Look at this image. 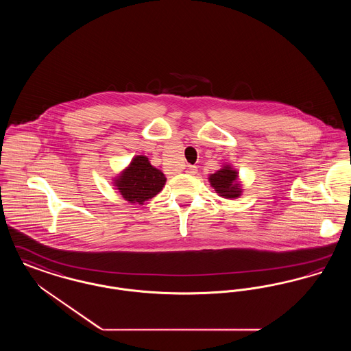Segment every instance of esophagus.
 Listing matches in <instances>:
<instances>
[{"instance_id": "34e87169", "label": "esophagus", "mask_w": 351, "mask_h": 351, "mask_svg": "<svg viewBox=\"0 0 351 351\" xmlns=\"http://www.w3.org/2000/svg\"><path fill=\"white\" fill-rule=\"evenodd\" d=\"M197 172V167H195V166H188L186 168V173H189V175H195Z\"/></svg>"}]
</instances>
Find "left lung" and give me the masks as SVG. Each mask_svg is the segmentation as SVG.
I'll return each instance as SVG.
<instances>
[{
	"label": "left lung",
	"instance_id": "obj_1",
	"mask_svg": "<svg viewBox=\"0 0 351 351\" xmlns=\"http://www.w3.org/2000/svg\"><path fill=\"white\" fill-rule=\"evenodd\" d=\"M209 182L223 199H237L242 195L241 183L238 182V172L229 165L212 173L209 176Z\"/></svg>",
	"mask_w": 351,
	"mask_h": 351
}]
</instances>
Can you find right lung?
<instances>
[{
    "instance_id": "right-lung-1",
    "label": "right lung",
    "mask_w": 351,
    "mask_h": 351,
    "mask_svg": "<svg viewBox=\"0 0 351 351\" xmlns=\"http://www.w3.org/2000/svg\"><path fill=\"white\" fill-rule=\"evenodd\" d=\"M166 180L160 169L151 166L147 156L136 155L129 167L114 179V186L125 200L143 205L163 189Z\"/></svg>"
}]
</instances>
